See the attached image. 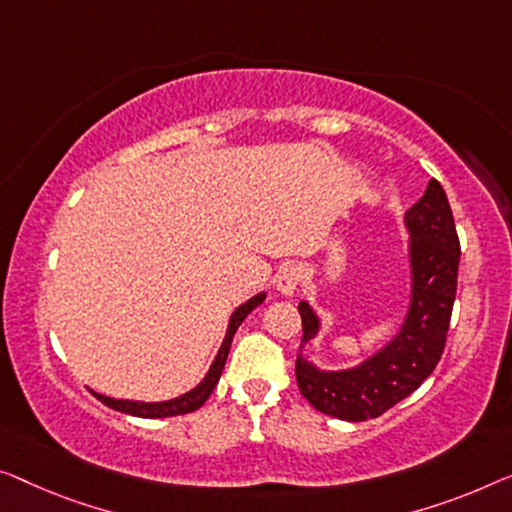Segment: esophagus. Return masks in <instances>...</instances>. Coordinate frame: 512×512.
I'll list each match as a JSON object with an SVG mask.
<instances>
[{"label":"esophagus","instance_id":"1","mask_svg":"<svg viewBox=\"0 0 512 512\" xmlns=\"http://www.w3.org/2000/svg\"><path fill=\"white\" fill-rule=\"evenodd\" d=\"M301 282V271L294 264H282L276 273V289L280 294L292 296Z\"/></svg>","mask_w":512,"mask_h":512}]
</instances>
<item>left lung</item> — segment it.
Segmentation results:
<instances>
[{
  "label": "left lung",
  "instance_id": "left-lung-1",
  "mask_svg": "<svg viewBox=\"0 0 512 512\" xmlns=\"http://www.w3.org/2000/svg\"><path fill=\"white\" fill-rule=\"evenodd\" d=\"M411 232V269L414 294L411 308L391 345L361 368L322 372L296 356V384L305 400L326 416L361 423L377 418L414 393L437 368L446 347L457 292L460 239L448 197L437 179L407 209ZM303 342L317 333V317L299 303Z\"/></svg>",
  "mask_w": 512,
  "mask_h": 512
}]
</instances>
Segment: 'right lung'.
Returning <instances> with one entry per match:
<instances>
[{"label": "right lung", "mask_w": 512, "mask_h": 512, "mask_svg": "<svg viewBox=\"0 0 512 512\" xmlns=\"http://www.w3.org/2000/svg\"><path fill=\"white\" fill-rule=\"evenodd\" d=\"M264 301V294H257L250 299L248 303H243L241 308H236V312L230 319V329H227V335L223 340V347H220V352L216 356V361H213L209 375L200 381V386H195L193 391H188L186 395H181V398H174V400H167V402H156V404H147V402H128V400H112V398H105V395H98L94 393L98 400H101L105 407L110 409H117L121 414H131V416H140V418H167V416H179V414H190V411L200 409L204 402L209 400V395L213 393V388H216L220 375H223V368H225V361H227V354H230V345H232V338L236 329H239L243 319L248 317V312H253V308H257L259 303Z\"/></svg>", "instance_id": "1"}]
</instances>
